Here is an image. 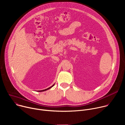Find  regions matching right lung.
I'll return each mask as SVG.
<instances>
[{
	"label": "right lung",
	"mask_w": 125,
	"mask_h": 125,
	"mask_svg": "<svg viewBox=\"0 0 125 125\" xmlns=\"http://www.w3.org/2000/svg\"><path fill=\"white\" fill-rule=\"evenodd\" d=\"M54 84H54L52 86H51L50 87H49V88H47V89H45V90H40V91H38V92H43V91H46V90H48V89H50V88H51L52 87H53V86L54 85Z\"/></svg>",
	"instance_id": "obj_1"
}]
</instances>
